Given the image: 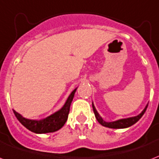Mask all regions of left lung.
I'll return each mask as SVG.
<instances>
[{
    "mask_svg": "<svg viewBox=\"0 0 159 159\" xmlns=\"http://www.w3.org/2000/svg\"><path fill=\"white\" fill-rule=\"evenodd\" d=\"M92 107L93 111H94V113H95V118L97 119V120L99 121V123L101 124L102 126H107V127H109V128H115V129H117V128H126V127H129V126H132L133 124H135L137 121L139 120L142 116H143V114L146 111L147 108H148V106L145 107V109L143 110L142 113H140L139 115L137 116H133V117L126 118V119H120V120H116V121H112V122H107L101 117V116L98 114V112L96 111L95 107L92 103Z\"/></svg>",
    "mask_w": 159,
    "mask_h": 159,
    "instance_id": "1",
    "label": "left lung"
}]
</instances>
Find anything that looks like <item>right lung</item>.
<instances>
[{"label": "right lung", "instance_id": "obj_1", "mask_svg": "<svg viewBox=\"0 0 159 159\" xmlns=\"http://www.w3.org/2000/svg\"><path fill=\"white\" fill-rule=\"evenodd\" d=\"M75 91H76V89L73 90L72 93L70 94L61 110H59L54 114H52L43 120H29V119L21 116L19 113H17L14 110H13V112L16 116V117L17 118V120L31 132H35V133H48V132H56L60 129L66 122L68 116L70 113V105L73 101Z\"/></svg>", "mask_w": 159, "mask_h": 159}]
</instances>
